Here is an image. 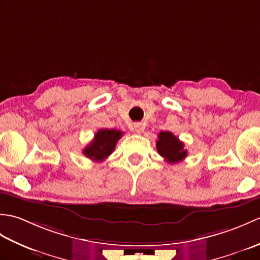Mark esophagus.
<instances>
[{
  "mask_svg": "<svg viewBox=\"0 0 260 260\" xmlns=\"http://www.w3.org/2000/svg\"><path fill=\"white\" fill-rule=\"evenodd\" d=\"M133 128L135 129L136 133L141 134L142 132L144 131V125H143L142 123H134V125H133Z\"/></svg>",
  "mask_w": 260,
  "mask_h": 260,
  "instance_id": "esophagus-1",
  "label": "esophagus"
}]
</instances>
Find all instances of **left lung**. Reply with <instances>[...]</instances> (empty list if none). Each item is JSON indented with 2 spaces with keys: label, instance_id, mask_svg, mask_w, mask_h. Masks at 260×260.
Instances as JSON below:
<instances>
[{
  "label": "left lung",
  "instance_id": "obj_1",
  "mask_svg": "<svg viewBox=\"0 0 260 260\" xmlns=\"http://www.w3.org/2000/svg\"><path fill=\"white\" fill-rule=\"evenodd\" d=\"M156 150L168 163H179L186 157L187 151L184 150L183 142H181L173 133L167 131L157 135Z\"/></svg>",
  "mask_w": 260,
  "mask_h": 260
}]
</instances>
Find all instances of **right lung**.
Masks as SVG:
<instances>
[{
    "mask_svg": "<svg viewBox=\"0 0 260 260\" xmlns=\"http://www.w3.org/2000/svg\"><path fill=\"white\" fill-rule=\"evenodd\" d=\"M121 136H123V132L118 129H99L89 145L84 148L82 153L93 162H103L113 153L116 143L120 140Z\"/></svg>",
    "mask_w": 260,
    "mask_h": 260,
    "instance_id": "1",
    "label": "right lung"
}]
</instances>
